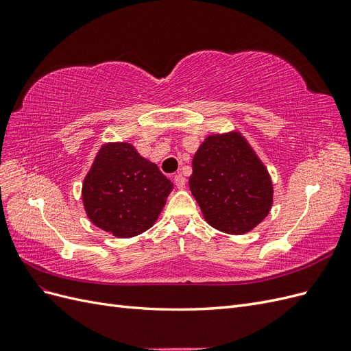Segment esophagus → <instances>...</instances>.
<instances>
[{
	"label": "esophagus",
	"instance_id": "esophagus-1",
	"mask_svg": "<svg viewBox=\"0 0 351 351\" xmlns=\"http://www.w3.org/2000/svg\"><path fill=\"white\" fill-rule=\"evenodd\" d=\"M174 184L177 189H184L186 187V178L182 176H176L174 177Z\"/></svg>",
	"mask_w": 351,
	"mask_h": 351
}]
</instances>
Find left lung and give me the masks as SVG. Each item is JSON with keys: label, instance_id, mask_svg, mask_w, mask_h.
<instances>
[{"label": "left lung", "instance_id": "1", "mask_svg": "<svg viewBox=\"0 0 351 351\" xmlns=\"http://www.w3.org/2000/svg\"><path fill=\"white\" fill-rule=\"evenodd\" d=\"M192 168L190 192L210 227L240 236L269 214L271 176L240 132L209 134L197 147Z\"/></svg>", "mask_w": 351, "mask_h": 351}]
</instances>
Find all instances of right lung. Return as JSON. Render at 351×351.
Segmentation results:
<instances>
[{
	"label": "right lung",
	"mask_w": 351,
	"mask_h": 351,
	"mask_svg": "<svg viewBox=\"0 0 351 351\" xmlns=\"http://www.w3.org/2000/svg\"><path fill=\"white\" fill-rule=\"evenodd\" d=\"M173 187L132 143L108 142L101 146L83 180L82 200L92 224L129 239L155 224Z\"/></svg>",
	"instance_id": "1"
}]
</instances>
